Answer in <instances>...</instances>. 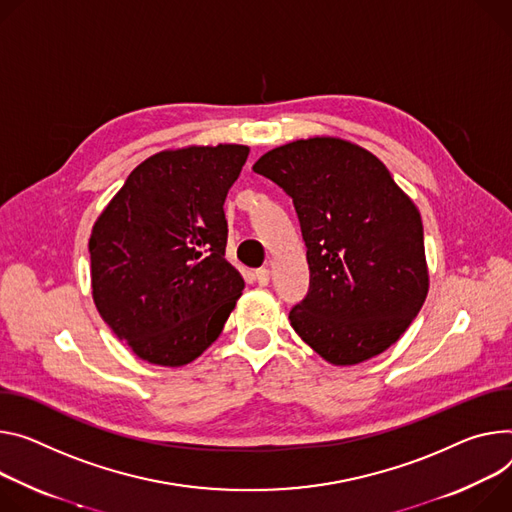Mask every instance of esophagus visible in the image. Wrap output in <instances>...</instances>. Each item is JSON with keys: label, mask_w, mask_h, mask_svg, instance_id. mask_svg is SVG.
<instances>
[{"label": "esophagus", "mask_w": 512, "mask_h": 512, "mask_svg": "<svg viewBox=\"0 0 512 512\" xmlns=\"http://www.w3.org/2000/svg\"><path fill=\"white\" fill-rule=\"evenodd\" d=\"M255 282H257L259 286H267V284H269V269H265V267L257 269V271H255Z\"/></svg>", "instance_id": "esophagus-1"}]
</instances>
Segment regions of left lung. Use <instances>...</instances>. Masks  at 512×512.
<instances>
[{
  "instance_id": "1",
  "label": "left lung",
  "mask_w": 512,
  "mask_h": 512,
  "mask_svg": "<svg viewBox=\"0 0 512 512\" xmlns=\"http://www.w3.org/2000/svg\"><path fill=\"white\" fill-rule=\"evenodd\" d=\"M253 171L292 198L310 286L290 310L320 357L355 365L386 351L429 292L423 220L386 165L341 138L265 153Z\"/></svg>"
}]
</instances>
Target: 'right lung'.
Returning a JSON list of instances; mask_svg holds the SVG:
<instances>
[{"label": "right lung", "instance_id": "1", "mask_svg": "<svg viewBox=\"0 0 512 512\" xmlns=\"http://www.w3.org/2000/svg\"><path fill=\"white\" fill-rule=\"evenodd\" d=\"M249 149L188 147L138 165L89 239L94 302L149 363L185 365L220 335L245 282L224 259V200Z\"/></svg>", "mask_w": 512, "mask_h": 512}]
</instances>
